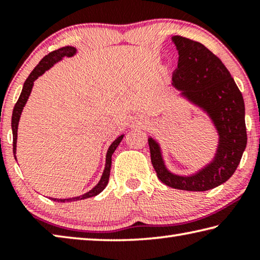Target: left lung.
I'll list each match as a JSON object with an SVG mask.
<instances>
[{"mask_svg":"<svg viewBox=\"0 0 260 260\" xmlns=\"http://www.w3.org/2000/svg\"><path fill=\"white\" fill-rule=\"evenodd\" d=\"M172 41L179 52L172 86L208 113L218 132V149L210 164L186 177L166 169L159 144L149 138L151 162L158 179L166 186L205 191L226 182L240 164L246 147L244 101L230 71L212 51L180 35L172 37Z\"/></svg>","mask_w":260,"mask_h":260,"instance_id":"8db88e82","label":"left lung"}]
</instances>
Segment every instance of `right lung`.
Listing matches in <instances>:
<instances>
[{
  "label": "right lung",
  "instance_id": "obj_1",
  "mask_svg": "<svg viewBox=\"0 0 260 260\" xmlns=\"http://www.w3.org/2000/svg\"><path fill=\"white\" fill-rule=\"evenodd\" d=\"M76 52H77L76 48L70 47V46L59 48V49L49 52V54L43 57V58L40 60V63H39L37 67L34 68L33 71L30 72V74L28 76V78L26 79V81L24 82V86H23V90H21L19 99H18V101H17V103L15 105L14 111H12V118H11L12 136H14V142H12V143H14L15 158H16V147H17V131H18V122H19V119H20V114H21V112H23V109L25 107L26 102H27L30 91H32L34 81L37 80L39 77L42 76V74L45 73L47 70H49L52 67V65L56 64L57 61H59L61 58H63V57H72L73 55H76ZM122 138H124V135L118 136V138L111 143V146L109 147L108 152H107V160H105V169L103 171L102 178H101L99 183L96 184V186L93 189H91V190L87 191L86 193H83V195H81V196L72 197V199H64V200L51 199V200L55 201V202H60V203H65V202L81 201V200L89 199V197H94L96 195H99L101 191H103V189L107 187V184L109 182L110 170H111V157L113 155L114 150L117 149V147L119 146V143L121 142ZM16 159H17V158H16Z\"/></svg>",
  "mask_w": 260,
  "mask_h": 260
}]
</instances>
